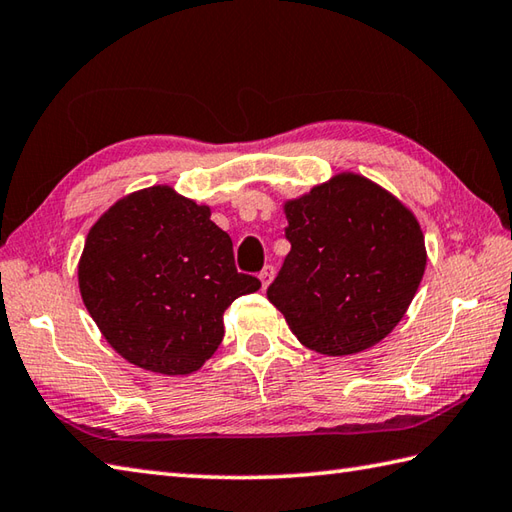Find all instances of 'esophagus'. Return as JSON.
Instances as JSON below:
<instances>
[{"instance_id": "34e87169", "label": "esophagus", "mask_w": 512, "mask_h": 512, "mask_svg": "<svg viewBox=\"0 0 512 512\" xmlns=\"http://www.w3.org/2000/svg\"><path fill=\"white\" fill-rule=\"evenodd\" d=\"M274 274H276V269L271 267V265H267L263 271H260L258 278H260V283H263V289L269 287V283H271V278H274Z\"/></svg>"}]
</instances>
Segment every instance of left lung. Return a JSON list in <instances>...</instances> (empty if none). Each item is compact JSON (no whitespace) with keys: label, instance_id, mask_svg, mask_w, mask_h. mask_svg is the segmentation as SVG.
Instances as JSON below:
<instances>
[{"label":"left lung","instance_id":"1","mask_svg":"<svg viewBox=\"0 0 512 512\" xmlns=\"http://www.w3.org/2000/svg\"><path fill=\"white\" fill-rule=\"evenodd\" d=\"M291 243L267 298L294 336L325 356L387 338L426 267L420 223L391 192L342 172L285 203Z\"/></svg>","mask_w":512,"mask_h":512}]
</instances>
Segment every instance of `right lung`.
Here are the masks:
<instances>
[{"label": "right lung", "instance_id": "right-lung-1", "mask_svg": "<svg viewBox=\"0 0 512 512\" xmlns=\"http://www.w3.org/2000/svg\"><path fill=\"white\" fill-rule=\"evenodd\" d=\"M210 216L207 205L154 185L123 196L88 232L83 305L110 347L145 371L201 369L225 336V309L260 289L238 274L232 238Z\"/></svg>", "mask_w": 512, "mask_h": 512}]
</instances>
